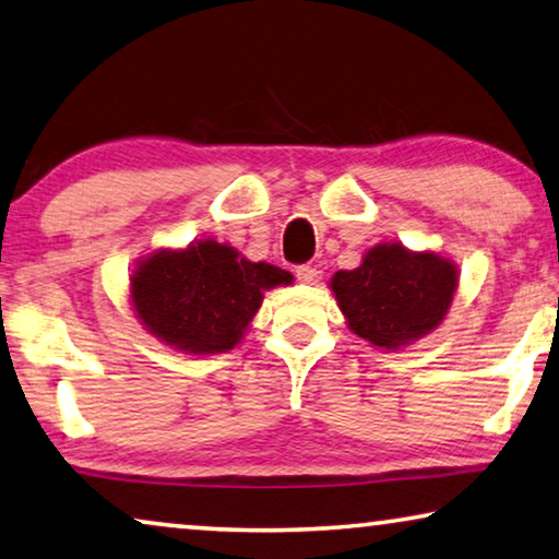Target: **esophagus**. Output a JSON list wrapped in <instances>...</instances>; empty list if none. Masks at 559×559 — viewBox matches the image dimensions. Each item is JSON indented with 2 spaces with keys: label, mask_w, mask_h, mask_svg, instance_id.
Here are the masks:
<instances>
[{
  "label": "esophagus",
  "mask_w": 559,
  "mask_h": 559,
  "mask_svg": "<svg viewBox=\"0 0 559 559\" xmlns=\"http://www.w3.org/2000/svg\"><path fill=\"white\" fill-rule=\"evenodd\" d=\"M296 278L301 283H308V286H316V283L321 281V271L316 269V265H298Z\"/></svg>",
  "instance_id": "esophagus-1"
}]
</instances>
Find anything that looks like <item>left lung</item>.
Segmentation results:
<instances>
[{"label":"left lung","mask_w":559,"mask_h":559,"mask_svg":"<svg viewBox=\"0 0 559 559\" xmlns=\"http://www.w3.org/2000/svg\"><path fill=\"white\" fill-rule=\"evenodd\" d=\"M329 286L356 336L381 352H396L439 329L460 271L435 251L379 243L364 253L359 269L333 273Z\"/></svg>","instance_id":"8db88e82"}]
</instances>
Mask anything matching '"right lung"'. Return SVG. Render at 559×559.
<instances>
[{
	"label": "right lung",
	"mask_w": 559,
	"mask_h": 559,
	"mask_svg": "<svg viewBox=\"0 0 559 559\" xmlns=\"http://www.w3.org/2000/svg\"><path fill=\"white\" fill-rule=\"evenodd\" d=\"M278 265L248 261L236 248L205 238L157 248L130 276V304L157 341L188 356L236 348L263 304V290L288 286Z\"/></svg>",
	"instance_id": "1"
}]
</instances>
